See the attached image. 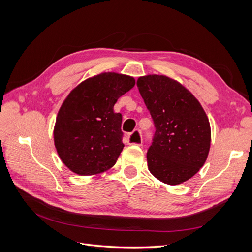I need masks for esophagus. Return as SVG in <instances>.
<instances>
[{
	"mask_svg": "<svg viewBox=\"0 0 252 252\" xmlns=\"http://www.w3.org/2000/svg\"><path fill=\"white\" fill-rule=\"evenodd\" d=\"M127 141L130 145H138V146H141L143 143L141 132L139 130H134L132 133L127 136Z\"/></svg>",
	"mask_w": 252,
	"mask_h": 252,
	"instance_id": "obj_1",
	"label": "esophagus"
}]
</instances>
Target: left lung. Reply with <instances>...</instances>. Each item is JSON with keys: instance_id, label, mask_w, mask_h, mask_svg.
<instances>
[{"instance_id": "left-lung-1", "label": "left lung", "mask_w": 252, "mask_h": 252, "mask_svg": "<svg viewBox=\"0 0 252 252\" xmlns=\"http://www.w3.org/2000/svg\"><path fill=\"white\" fill-rule=\"evenodd\" d=\"M136 85L156 126L148 169L165 184H182L207 159L211 142L207 114L186 87L166 75H144Z\"/></svg>"}]
</instances>
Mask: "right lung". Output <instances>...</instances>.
I'll return each instance as SVG.
<instances>
[{
	"label": "right lung",
	"instance_id": "add662e5",
	"mask_svg": "<svg viewBox=\"0 0 252 252\" xmlns=\"http://www.w3.org/2000/svg\"><path fill=\"white\" fill-rule=\"evenodd\" d=\"M135 84L130 75L102 72L74 87L60 107L53 141L65 166L79 175L110 169L124 148L118 98Z\"/></svg>",
	"mask_w": 252,
	"mask_h": 252
}]
</instances>
